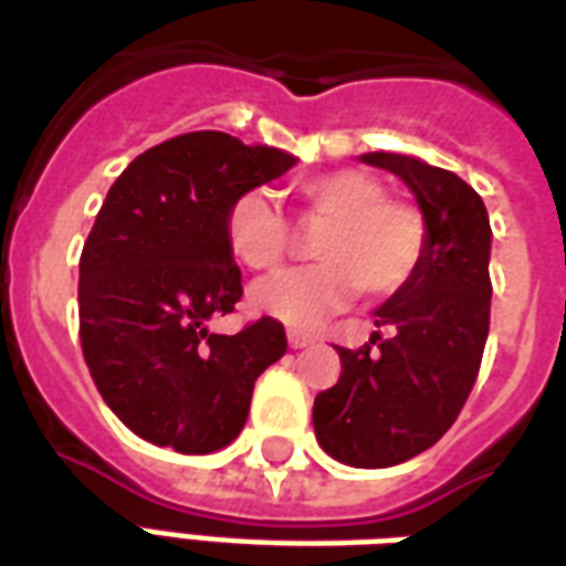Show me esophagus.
<instances>
[{
	"instance_id": "obj_1",
	"label": "esophagus",
	"mask_w": 566,
	"mask_h": 566,
	"mask_svg": "<svg viewBox=\"0 0 566 566\" xmlns=\"http://www.w3.org/2000/svg\"><path fill=\"white\" fill-rule=\"evenodd\" d=\"M315 343V336L306 331H287V345L291 348H306V345Z\"/></svg>"
}]
</instances>
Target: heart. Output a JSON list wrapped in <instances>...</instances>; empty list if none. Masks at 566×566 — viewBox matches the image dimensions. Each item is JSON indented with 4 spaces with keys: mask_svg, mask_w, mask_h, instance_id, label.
Wrapping results in <instances>:
<instances>
[{
    "mask_svg": "<svg viewBox=\"0 0 566 566\" xmlns=\"http://www.w3.org/2000/svg\"><path fill=\"white\" fill-rule=\"evenodd\" d=\"M296 221L312 235L318 263L282 270L251 287V308L294 327H308L360 294L376 300L400 291L421 266L427 221L409 199L388 197L364 169H331L294 181ZM227 242L248 270H272L294 245L291 223L260 190H245L227 209Z\"/></svg>",
    "mask_w": 566,
    "mask_h": 566,
    "instance_id": "b5f03b06",
    "label": "heart"
}]
</instances>
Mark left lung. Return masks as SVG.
I'll return each instance as SVG.
<instances>
[{
	"mask_svg": "<svg viewBox=\"0 0 566 566\" xmlns=\"http://www.w3.org/2000/svg\"><path fill=\"white\" fill-rule=\"evenodd\" d=\"M360 160L400 175L416 193L427 251L376 308L369 345L339 348L343 373L315 397L312 424L331 458L379 470L430 449L473 391L491 321V223L482 197L449 169L385 150Z\"/></svg>",
	"mask_w": 566,
	"mask_h": 566,
	"instance_id": "obj_1",
	"label": "left lung"
}]
</instances>
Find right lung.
I'll return each instance as SVG.
<instances>
[{"instance_id":"right-lung-1","label":"right lung","mask_w":566,"mask_h":566,"mask_svg":"<svg viewBox=\"0 0 566 566\" xmlns=\"http://www.w3.org/2000/svg\"><path fill=\"white\" fill-rule=\"evenodd\" d=\"M296 163L202 129L154 145L120 172L81 251V348L108 409L181 454L230 446L254 381L287 352L275 318L209 333L242 296L227 209Z\"/></svg>"}]
</instances>
